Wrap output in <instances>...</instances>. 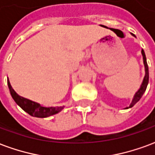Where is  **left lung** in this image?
Wrapping results in <instances>:
<instances>
[{
  "mask_svg": "<svg viewBox=\"0 0 155 155\" xmlns=\"http://www.w3.org/2000/svg\"><path fill=\"white\" fill-rule=\"evenodd\" d=\"M132 35H133V34H132ZM141 54L143 55V61H144V68H145V76H144V80H143V82H142V84H141L140 87V89L136 91V93H135V96H134V98L132 99V101L131 103H130V107H126V109L132 107L135 103H137L138 101H140V99L142 97V96H143V94L144 93V91H145V90L147 88L148 83H149V67H148L147 61H146L145 54H144V51L143 49L141 50Z\"/></svg>",
  "mask_w": 155,
  "mask_h": 155,
  "instance_id": "left-lung-1",
  "label": "left lung"
}]
</instances>
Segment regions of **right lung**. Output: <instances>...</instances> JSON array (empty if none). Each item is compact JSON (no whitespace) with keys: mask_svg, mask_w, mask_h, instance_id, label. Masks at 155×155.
<instances>
[{"mask_svg":"<svg viewBox=\"0 0 155 155\" xmlns=\"http://www.w3.org/2000/svg\"><path fill=\"white\" fill-rule=\"evenodd\" d=\"M8 87L10 89V92L12 98L14 99L15 103L17 104L19 107H20L25 112L30 115V116H35V117H39V118H45L48 116H53L55 114L58 113L60 110L64 109V107H41L40 104L35 102V101H30L29 99L22 97L15 92L11 87L9 80L7 81Z\"/></svg>","mask_w":155,"mask_h":155,"instance_id":"add662e5","label":"right lung"}]
</instances>
